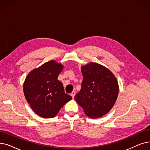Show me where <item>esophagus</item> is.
<instances>
[{
  "mask_svg": "<svg viewBox=\"0 0 150 150\" xmlns=\"http://www.w3.org/2000/svg\"><path fill=\"white\" fill-rule=\"evenodd\" d=\"M70 96H71V97H72V98L74 99L75 96V91H73V92L70 94Z\"/></svg>",
  "mask_w": 150,
  "mask_h": 150,
  "instance_id": "esophagus-1",
  "label": "esophagus"
}]
</instances>
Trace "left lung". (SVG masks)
<instances>
[{
	"mask_svg": "<svg viewBox=\"0 0 150 150\" xmlns=\"http://www.w3.org/2000/svg\"><path fill=\"white\" fill-rule=\"evenodd\" d=\"M81 69V88L75 99L87 116L100 118L114 105L119 92L118 81L111 71L97 63L91 62Z\"/></svg>",
	"mask_w": 150,
	"mask_h": 150,
	"instance_id": "8db88e82",
	"label": "left lung"
}]
</instances>
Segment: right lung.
Returning <instances> with one entry per match:
<instances>
[{
    "label": "right lung",
    "instance_id": "right-lung-1",
    "mask_svg": "<svg viewBox=\"0 0 150 150\" xmlns=\"http://www.w3.org/2000/svg\"><path fill=\"white\" fill-rule=\"evenodd\" d=\"M62 69V65L52 60L30 71L25 80V99L34 112L43 118H53L72 99L57 80Z\"/></svg>",
    "mask_w": 150,
    "mask_h": 150
}]
</instances>
